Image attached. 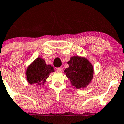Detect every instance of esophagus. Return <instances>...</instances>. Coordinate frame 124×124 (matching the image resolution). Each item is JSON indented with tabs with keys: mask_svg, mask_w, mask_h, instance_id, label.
Listing matches in <instances>:
<instances>
[{
	"mask_svg": "<svg viewBox=\"0 0 124 124\" xmlns=\"http://www.w3.org/2000/svg\"><path fill=\"white\" fill-rule=\"evenodd\" d=\"M56 70H58V71H59V72H62V70H63V68H62V67L57 68Z\"/></svg>",
	"mask_w": 124,
	"mask_h": 124,
	"instance_id": "esophagus-1",
	"label": "esophagus"
}]
</instances>
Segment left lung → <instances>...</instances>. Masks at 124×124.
Listing matches in <instances>:
<instances>
[{
	"mask_svg": "<svg viewBox=\"0 0 124 124\" xmlns=\"http://www.w3.org/2000/svg\"><path fill=\"white\" fill-rule=\"evenodd\" d=\"M69 67L64 70L66 76L75 88H85L92 80L93 66L86 58L73 56L68 62Z\"/></svg>",
	"mask_w": 124,
	"mask_h": 124,
	"instance_id": "1",
	"label": "left lung"
}]
</instances>
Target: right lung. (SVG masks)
Wrapping results in <instances>:
<instances>
[{
  "mask_svg": "<svg viewBox=\"0 0 124 124\" xmlns=\"http://www.w3.org/2000/svg\"><path fill=\"white\" fill-rule=\"evenodd\" d=\"M52 72H54V68L51 65H46L43 59L38 58L28 68L27 80L31 84L36 83L38 85H41L44 84Z\"/></svg>",
  "mask_w": 124,
  "mask_h": 124,
  "instance_id": "add662e5",
  "label": "right lung"
}]
</instances>
